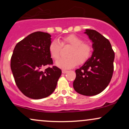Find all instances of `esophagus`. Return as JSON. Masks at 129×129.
<instances>
[{
  "label": "esophagus",
  "instance_id": "1",
  "mask_svg": "<svg viewBox=\"0 0 129 129\" xmlns=\"http://www.w3.org/2000/svg\"><path fill=\"white\" fill-rule=\"evenodd\" d=\"M67 72H68V71L67 70H62V73H63V74L67 73Z\"/></svg>",
  "mask_w": 129,
  "mask_h": 129
}]
</instances>
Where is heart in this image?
Wrapping results in <instances>:
<instances>
[{
    "label": "heart",
    "instance_id": "obj_1",
    "mask_svg": "<svg viewBox=\"0 0 129 129\" xmlns=\"http://www.w3.org/2000/svg\"><path fill=\"white\" fill-rule=\"evenodd\" d=\"M69 44L72 47L70 50L67 58H60L55 62L56 66L63 69H68L76 66L78 63L80 65L86 62L92 53V47L79 37L74 35L67 36L62 39H54L50 43L49 52L53 58L59 57L62 45Z\"/></svg>",
    "mask_w": 129,
    "mask_h": 129
}]
</instances>
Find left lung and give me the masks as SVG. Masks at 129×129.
<instances>
[{
  "instance_id": "8db88e82",
  "label": "left lung",
  "mask_w": 129,
  "mask_h": 129,
  "mask_svg": "<svg viewBox=\"0 0 129 129\" xmlns=\"http://www.w3.org/2000/svg\"><path fill=\"white\" fill-rule=\"evenodd\" d=\"M84 33L92 42L91 57L75 70L73 88L77 93L94 96L103 91L110 83L113 72L115 53L110 42L94 29H87Z\"/></svg>"
}]
</instances>
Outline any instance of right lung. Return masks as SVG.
<instances>
[{
  "mask_svg": "<svg viewBox=\"0 0 129 129\" xmlns=\"http://www.w3.org/2000/svg\"><path fill=\"white\" fill-rule=\"evenodd\" d=\"M51 35L37 31L17 43L11 59V69L16 85L26 96L34 100L52 94L61 75V70L52 64L49 52Z\"/></svg>",
  "mask_w": 129,
  "mask_h": 129,
  "instance_id": "right-lung-1",
  "label": "right lung"
}]
</instances>
